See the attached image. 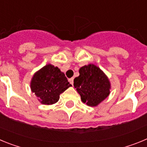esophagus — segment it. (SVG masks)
Here are the masks:
<instances>
[{"label": "esophagus", "instance_id": "obj_1", "mask_svg": "<svg viewBox=\"0 0 147 147\" xmlns=\"http://www.w3.org/2000/svg\"><path fill=\"white\" fill-rule=\"evenodd\" d=\"M69 82L70 83H71V85H74V78H71V79H70L69 80Z\"/></svg>", "mask_w": 147, "mask_h": 147}]
</instances>
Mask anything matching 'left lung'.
I'll list each match as a JSON object with an SVG mask.
<instances>
[{
	"instance_id": "1",
	"label": "left lung",
	"mask_w": 147,
	"mask_h": 147,
	"mask_svg": "<svg viewBox=\"0 0 147 147\" xmlns=\"http://www.w3.org/2000/svg\"><path fill=\"white\" fill-rule=\"evenodd\" d=\"M79 72L80 76L74 80L76 91L83 103L96 107L110 95V80L98 66L93 64L82 66Z\"/></svg>"
}]
</instances>
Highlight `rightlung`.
I'll return each mask as SVG.
<instances>
[{
	"instance_id": "1",
	"label": "right lung",
	"mask_w": 147,
	"mask_h": 147,
	"mask_svg": "<svg viewBox=\"0 0 147 147\" xmlns=\"http://www.w3.org/2000/svg\"><path fill=\"white\" fill-rule=\"evenodd\" d=\"M72 86L57 67L48 64L34 73L31 80V90L42 105H51L59 101V95Z\"/></svg>"
}]
</instances>
